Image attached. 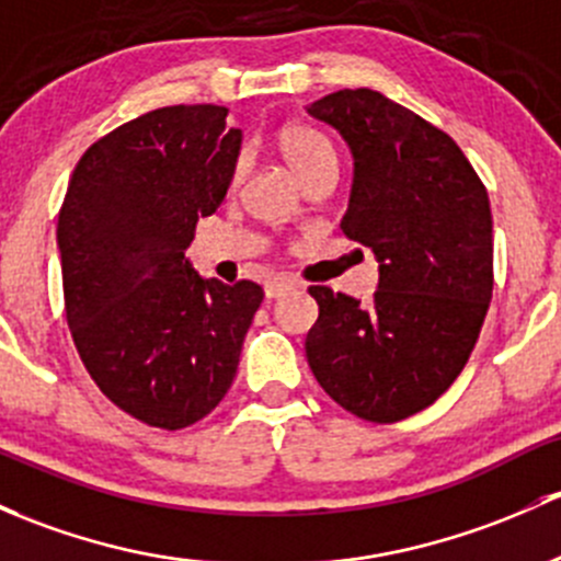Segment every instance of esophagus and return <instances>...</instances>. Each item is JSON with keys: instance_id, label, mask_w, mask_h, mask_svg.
Returning a JSON list of instances; mask_svg holds the SVG:
<instances>
[{"instance_id": "esophagus-1", "label": "esophagus", "mask_w": 561, "mask_h": 561, "mask_svg": "<svg viewBox=\"0 0 561 561\" xmlns=\"http://www.w3.org/2000/svg\"><path fill=\"white\" fill-rule=\"evenodd\" d=\"M293 287H296V282L285 279V276H276V279L265 282V298H268V300L282 298V296H285V293H290Z\"/></svg>"}]
</instances>
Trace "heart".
I'll list each match as a JSON object with an SVG mask.
<instances>
[{
  "mask_svg": "<svg viewBox=\"0 0 561 561\" xmlns=\"http://www.w3.org/2000/svg\"><path fill=\"white\" fill-rule=\"evenodd\" d=\"M276 145H279V152L287 161V167L304 182L314 172H320V169L335 167L330 141L320 131H314L309 126H300V123L282 126L279 134H276Z\"/></svg>",
  "mask_w": 561,
  "mask_h": 561,
  "instance_id": "heart-1",
  "label": "heart"
}]
</instances>
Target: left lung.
<instances>
[{
    "mask_svg": "<svg viewBox=\"0 0 561 561\" xmlns=\"http://www.w3.org/2000/svg\"><path fill=\"white\" fill-rule=\"evenodd\" d=\"M341 134L355 161L346 239L370 247V304L309 287L320 306L306 357L341 409L400 422L462 374L492 300V209L457 141L370 88L306 107Z\"/></svg>",
    "mask_w": 561,
    "mask_h": 561,
    "instance_id": "1",
    "label": "left lung"
}]
</instances>
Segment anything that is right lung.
Segmentation results:
<instances>
[{
    "label": "right lung",
    "instance_id": "obj_1",
    "mask_svg": "<svg viewBox=\"0 0 561 561\" xmlns=\"http://www.w3.org/2000/svg\"><path fill=\"white\" fill-rule=\"evenodd\" d=\"M241 150L217 104L123 123L75 167L58 211L64 304L82 365L134 420L182 430L233 385L263 287L222 285L185 250L226 198Z\"/></svg>",
    "mask_w": 561,
    "mask_h": 561
}]
</instances>
